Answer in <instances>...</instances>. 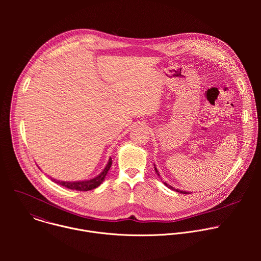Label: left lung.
<instances>
[{"instance_id": "left-lung-1", "label": "left lung", "mask_w": 261, "mask_h": 261, "mask_svg": "<svg viewBox=\"0 0 261 261\" xmlns=\"http://www.w3.org/2000/svg\"><path fill=\"white\" fill-rule=\"evenodd\" d=\"M154 166H155V164H154ZM155 171L157 172V174L160 176V174H159V172H158V169L156 168V166H155ZM164 185L166 186V187H168L169 189H171V190H174V191H176V192H178V193H181V194H189L188 192H186V191H180V190H177V189H174L173 187H171V186L170 185H168V184H166L165 181H164Z\"/></svg>"}]
</instances>
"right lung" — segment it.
Listing matches in <instances>:
<instances>
[{
	"label": "right lung",
	"instance_id": "right-lung-1",
	"mask_svg": "<svg viewBox=\"0 0 261 261\" xmlns=\"http://www.w3.org/2000/svg\"><path fill=\"white\" fill-rule=\"evenodd\" d=\"M111 164H113V160L109 158L108 163L106 164L105 168L102 170L100 174H98L96 177L88 179V180H80V181H63V180H57L55 178H51L53 181L60 184L61 186H64L65 188L71 189V190H76V191H89L97 188L98 186L102 184L104 180L109 168L111 167Z\"/></svg>",
	"mask_w": 261,
	"mask_h": 261
}]
</instances>
